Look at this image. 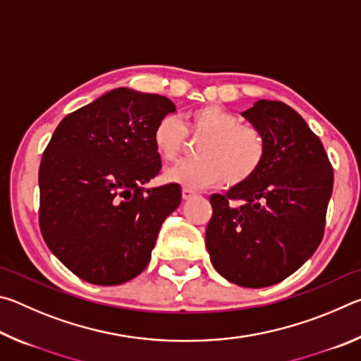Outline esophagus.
Segmentation results:
<instances>
[{"instance_id":"esophagus-1","label":"esophagus","mask_w":361,"mask_h":361,"mask_svg":"<svg viewBox=\"0 0 361 361\" xmlns=\"http://www.w3.org/2000/svg\"><path fill=\"white\" fill-rule=\"evenodd\" d=\"M183 199H185V200H188V199H191L192 197V195H195V192L192 191V189H188V188H185V189H183Z\"/></svg>"}]
</instances>
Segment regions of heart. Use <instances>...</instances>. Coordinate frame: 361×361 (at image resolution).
<instances>
[{"instance_id":"1","label":"heart","mask_w":361,"mask_h":361,"mask_svg":"<svg viewBox=\"0 0 361 361\" xmlns=\"http://www.w3.org/2000/svg\"><path fill=\"white\" fill-rule=\"evenodd\" d=\"M185 129L173 116L157 122L152 142L162 161L175 162L188 142V133L197 145L199 159L169 170L166 178L188 189L218 185H242L258 172L266 146L261 133L219 106H204L186 116Z\"/></svg>"}]
</instances>
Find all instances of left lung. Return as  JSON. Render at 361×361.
<instances>
[{
  "mask_svg": "<svg viewBox=\"0 0 361 361\" xmlns=\"http://www.w3.org/2000/svg\"><path fill=\"white\" fill-rule=\"evenodd\" d=\"M242 116L264 140V159L252 178L210 195L205 245L226 280L264 288L320 245L334 176L320 138L291 106L258 100Z\"/></svg>",
  "mask_w": 361,
  "mask_h": 361,
  "instance_id": "8db88e82",
  "label": "left lung"
}]
</instances>
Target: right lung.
Masks as SVG:
<instances>
[{
    "instance_id": "1",
    "label": "right lung",
    "mask_w": 361,
    "mask_h": 361,
    "mask_svg": "<svg viewBox=\"0 0 361 361\" xmlns=\"http://www.w3.org/2000/svg\"><path fill=\"white\" fill-rule=\"evenodd\" d=\"M173 111L167 97L119 87L54 132L39 166V228L85 282L121 285L142 274L164 219L178 209L180 185L143 188L161 170L152 132Z\"/></svg>"
}]
</instances>
